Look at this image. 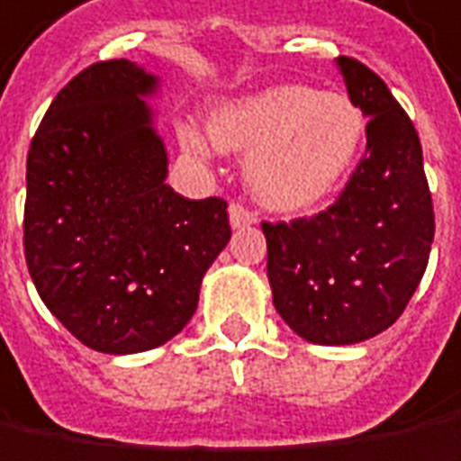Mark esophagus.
<instances>
[{
  "label": "esophagus",
  "mask_w": 461,
  "mask_h": 461,
  "mask_svg": "<svg viewBox=\"0 0 461 461\" xmlns=\"http://www.w3.org/2000/svg\"><path fill=\"white\" fill-rule=\"evenodd\" d=\"M228 221H230V228H249V225L256 223V215H253L249 208L233 203V205L228 208Z\"/></svg>",
  "instance_id": "1"
}]
</instances>
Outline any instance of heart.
I'll list each match as a JSON object with an SVG mask.
<instances>
[{
    "instance_id": "heart-1",
    "label": "heart",
    "mask_w": 461,
    "mask_h": 461,
    "mask_svg": "<svg viewBox=\"0 0 461 461\" xmlns=\"http://www.w3.org/2000/svg\"><path fill=\"white\" fill-rule=\"evenodd\" d=\"M177 137L194 157L249 151L243 172L256 200L302 210L348 175L366 139V116L345 94L284 83L218 104L208 129L182 123Z\"/></svg>"
}]
</instances>
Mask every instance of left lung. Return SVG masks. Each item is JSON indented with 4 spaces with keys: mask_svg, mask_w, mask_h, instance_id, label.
<instances>
[{
    "mask_svg": "<svg viewBox=\"0 0 461 461\" xmlns=\"http://www.w3.org/2000/svg\"><path fill=\"white\" fill-rule=\"evenodd\" d=\"M338 68L367 119L366 157L327 210L261 225L274 307L314 345H355L388 330L424 276L434 240L413 123L370 68L345 55Z\"/></svg>",
    "mask_w": 461,
    "mask_h": 461,
    "instance_id": "8db88e82",
    "label": "left lung"
}]
</instances>
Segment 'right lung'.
Returning <instances> with one entry per match:
<instances>
[{
  "mask_svg": "<svg viewBox=\"0 0 461 461\" xmlns=\"http://www.w3.org/2000/svg\"><path fill=\"white\" fill-rule=\"evenodd\" d=\"M159 78L131 60L78 73L27 154L24 258L45 307L108 355L165 345L193 320L200 284L230 240L228 203L167 185L144 101Z\"/></svg>",
  "mask_w": 461,
  "mask_h": 461,
  "instance_id": "right-lung-1",
  "label": "right lung"
}]
</instances>
